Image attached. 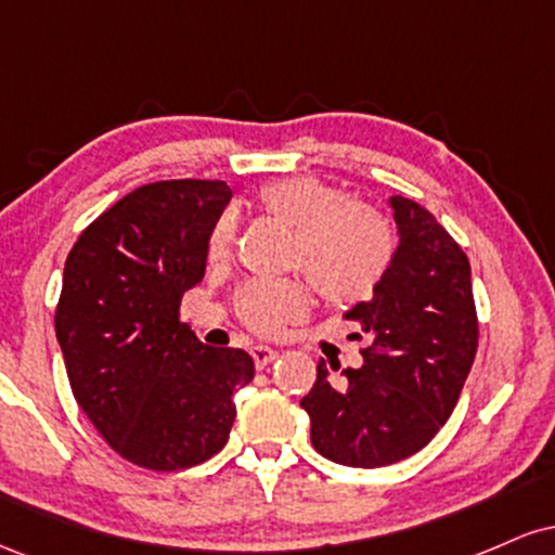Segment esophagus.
<instances>
[{
  "label": "esophagus",
  "instance_id": "esophagus-1",
  "mask_svg": "<svg viewBox=\"0 0 555 555\" xmlns=\"http://www.w3.org/2000/svg\"><path fill=\"white\" fill-rule=\"evenodd\" d=\"M250 354H253V362H256V367H266V365H271V362L279 358L276 349L266 347V344H256V347L250 349Z\"/></svg>",
  "mask_w": 555,
  "mask_h": 555
}]
</instances>
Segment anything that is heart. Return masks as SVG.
Segmentation results:
<instances>
[{"label": "heart", "mask_w": 555, "mask_h": 555, "mask_svg": "<svg viewBox=\"0 0 555 555\" xmlns=\"http://www.w3.org/2000/svg\"><path fill=\"white\" fill-rule=\"evenodd\" d=\"M263 211L295 229L289 266L305 271L315 292L336 308L373 299L386 282L399 253V232L391 216L352 201L339 184L313 175H295L263 184ZM234 242V216L221 214L208 234V256L221 260ZM310 310V289L302 279H256L237 292V313L258 334H279Z\"/></svg>", "instance_id": "heart-1"}]
</instances>
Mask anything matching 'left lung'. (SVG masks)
<instances>
[{
  "label": "left lung",
  "instance_id": "8db88e82",
  "mask_svg": "<svg viewBox=\"0 0 555 555\" xmlns=\"http://www.w3.org/2000/svg\"><path fill=\"white\" fill-rule=\"evenodd\" d=\"M399 253L371 302L347 318L365 365L318 362L302 410L318 454L347 467H386L417 454L443 428L475 362L477 323L469 260L436 216L391 197Z\"/></svg>",
  "mask_w": 555,
  "mask_h": 555
}]
</instances>
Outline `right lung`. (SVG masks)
I'll list each match as a JSON object with an SVG mask.
<instances>
[{"instance_id":"add662e5","label":"right lung","mask_w":555,"mask_h":555,"mask_svg":"<svg viewBox=\"0 0 555 555\" xmlns=\"http://www.w3.org/2000/svg\"><path fill=\"white\" fill-rule=\"evenodd\" d=\"M229 197L219 180L143 184L82 229L67 256L54 328L73 397L138 467L175 473L219 454L234 391L256 375L250 354L201 344L180 321Z\"/></svg>"}]
</instances>
